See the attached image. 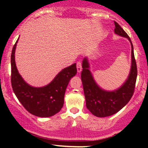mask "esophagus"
<instances>
[{
	"label": "esophagus",
	"instance_id": "34e87169",
	"mask_svg": "<svg viewBox=\"0 0 148 148\" xmlns=\"http://www.w3.org/2000/svg\"><path fill=\"white\" fill-rule=\"evenodd\" d=\"M76 68H77L78 72H81V70H82V64H81V62L80 61L76 62Z\"/></svg>",
	"mask_w": 148,
	"mask_h": 148
}]
</instances>
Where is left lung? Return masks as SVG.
<instances>
[{
  "mask_svg": "<svg viewBox=\"0 0 148 148\" xmlns=\"http://www.w3.org/2000/svg\"><path fill=\"white\" fill-rule=\"evenodd\" d=\"M115 23V33L126 37L132 45V66L130 73L125 84L114 91L103 90L95 81L90 71L88 59L83 60L81 81L86 101V107L93 115L99 118L112 115L121 110L133 96L137 78L136 62L134 53V47L131 39L126 32L117 22Z\"/></svg>",
  "mask_w": 148,
  "mask_h": 148,
  "instance_id": "left-lung-1",
  "label": "left lung"
}]
</instances>
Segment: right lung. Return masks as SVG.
<instances>
[{"label": "right lung", "instance_id": "add662e5", "mask_svg": "<svg viewBox=\"0 0 148 148\" xmlns=\"http://www.w3.org/2000/svg\"><path fill=\"white\" fill-rule=\"evenodd\" d=\"M18 40L11 54V84L13 91L30 113L41 118L53 116L63 106L66 88L71 78L77 72L76 63L62 69L47 86L32 87L25 82L16 69L14 54Z\"/></svg>", "mask_w": 148, "mask_h": 148}]
</instances>
